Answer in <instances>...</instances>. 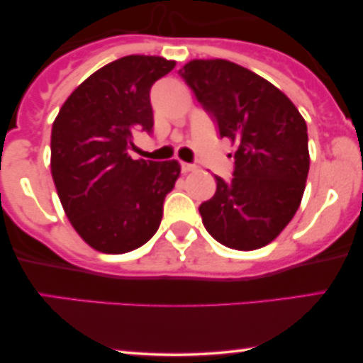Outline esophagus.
<instances>
[{"mask_svg":"<svg viewBox=\"0 0 363 363\" xmlns=\"http://www.w3.org/2000/svg\"><path fill=\"white\" fill-rule=\"evenodd\" d=\"M182 172H191V170H196L194 164H187V162H181Z\"/></svg>","mask_w":363,"mask_h":363,"instance_id":"esophagus-1","label":"esophagus"}]
</instances>
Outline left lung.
I'll use <instances>...</instances> for the list:
<instances>
[{
	"instance_id": "8db88e82",
	"label": "left lung",
	"mask_w": 363,
	"mask_h": 363,
	"mask_svg": "<svg viewBox=\"0 0 363 363\" xmlns=\"http://www.w3.org/2000/svg\"><path fill=\"white\" fill-rule=\"evenodd\" d=\"M211 116L220 138L235 145L230 181L215 176L213 198L199 215L227 247L254 251L294 218L309 174L307 124L283 91L225 60H194L179 69Z\"/></svg>"
}]
</instances>
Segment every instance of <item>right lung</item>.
I'll return each instance as SVG.
<instances>
[{
    "label": "right lung",
    "instance_id": "right-lung-1",
    "mask_svg": "<svg viewBox=\"0 0 363 363\" xmlns=\"http://www.w3.org/2000/svg\"><path fill=\"white\" fill-rule=\"evenodd\" d=\"M176 66L158 56H124L90 74L52 124L51 172L65 213L86 244L124 254L160 225L177 160H133L135 131H153L150 89Z\"/></svg>",
    "mask_w": 363,
    "mask_h": 363
}]
</instances>
